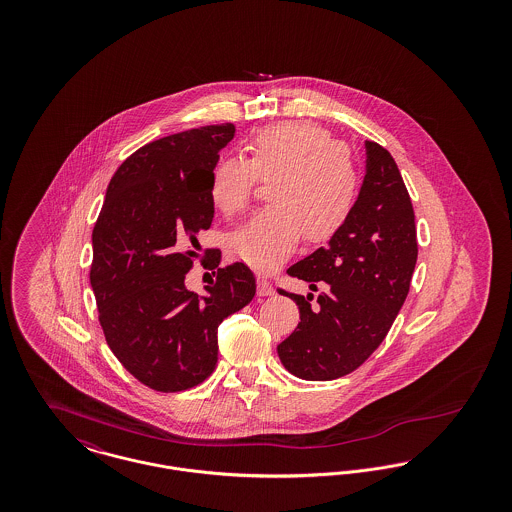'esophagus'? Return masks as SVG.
Instances as JSON below:
<instances>
[{"label":"esophagus","mask_w":512,"mask_h":512,"mask_svg":"<svg viewBox=\"0 0 512 512\" xmlns=\"http://www.w3.org/2000/svg\"><path fill=\"white\" fill-rule=\"evenodd\" d=\"M272 293H274L272 284L268 282L267 278L259 276V278H257V295H261V297H267V295H272Z\"/></svg>","instance_id":"34e87169"}]
</instances>
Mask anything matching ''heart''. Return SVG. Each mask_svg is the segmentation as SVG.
Segmentation results:
<instances>
[{"mask_svg": "<svg viewBox=\"0 0 512 512\" xmlns=\"http://www.w3.org/2000/svg\"><path fill=\"white\" fill-rule=\"evenodd\" d=\"M249 159L226 157L213 171L211 199L224 215L249 205L259 178L274 180L270 207L230 238V253L257 270L286 261L303 234L330 240L347 222L359 195V172L347 147L313 122H282L249 142Z\"/></svg>", "mask_w": 512, "mask_h": 512, "instance_id": "heart-1", "label": "heart"}]
</instances>
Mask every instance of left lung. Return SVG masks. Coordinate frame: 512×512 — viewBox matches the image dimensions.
Wrapping results in <instances>:
<instances>
[{"mask_svg": "<svg viewBox=\"0 0 512 512\" xmlns=\"http://www.w3.org/2000/svg\"><path fill=\"white\" fill-rule=\"evenodd\" d=\"M366 174L347 222L326 247L288 268L318 293L288 295L301 322L278 345L286 370L336 380L365 363L390 332L413 278L418 245L413 203L388 149L365 142Z\"/></svg>", "mask_w": 512, "mask_h": 512, "instance_id": "8db88e82", "label": "left lung"}]
</instances>
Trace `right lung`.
<instances>
[{"label":"right lung","mask_w":512,"mask_h":512,"mask_svg":"<svg viewBox=\"0 0 512 512\" xmlns=\"http://www.w3.org/2000/svg\"><path fill=\"white\" fill-rule=\"evenodd\" d=\"M234 134L230 122L211 124L140 147L113 174L94 226L99 324L122 366L151 390H190L209 378L220 322L255 295L244 263L219 268L203 295L184 284L199 257L197 236L215 217L219 151Z\"/></svg>","instance_id":"1"}]
</instances>
